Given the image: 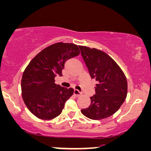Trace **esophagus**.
Wrapping results in <instances>:
<instances>
[{
  "label": "esophagus",
  "mask_w": 151,
  "mask_h": 151,
  "mask_svg": "<svg viewBox=\"0 0 151 151\" xmlns=\"http://www.w3.org/2000/svg\"><path fill=\"white\" fill-rule=\"evenodd\" d=\"M74 95H76V96H78H78H80L81 95V92H80L78 90H74Z\"/></svg>",
  "instance_id": "esophagus-1"
}]
</instances>
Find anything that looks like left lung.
Listing matches in <instances>:
<instances>
[{"label":"left lung","instance_id":"1","mask_svg":"<svg viewBox=\"0 0 151 151\" xmlns=\"http://www.w3.org/2000/svg\"><path fill=\"white\" fill-rule=\"evenodd\" d=\"M91 78L96 80L95 94L81 113L92 120L109 118L120 109L127 94V81L123 71L106 53L95 48L79 46Z\"/></svg>","mask_w":151,"mask_h":151}]
</instances>
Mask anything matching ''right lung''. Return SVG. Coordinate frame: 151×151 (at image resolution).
<instances>
[{
	"label": "right lung",
	"mask_w": 151,
	"mask_h": 151,
	"mask_svg": "<svg viewBox=\"0 0 151 151\" xmlns=\"http://www.w3.org/2000/svg\"><path fill=\"white\" fill-rule=\"evenodd\" d=\"M80 54L78 46L57 42L40 52L25 68L21 81L22 94L28 109L37 118L52 120L61 114L73 88L56 85L66 60Z\"/></svg>",
	"instance_id": "add662e5"
}]
</instances>
